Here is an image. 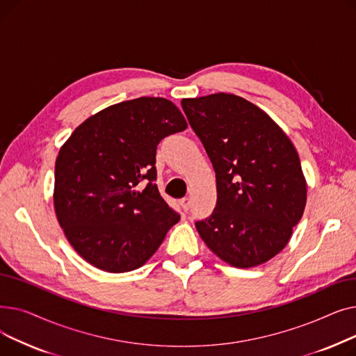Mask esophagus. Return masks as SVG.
I'll use <instances>...</instances> for the list:
<instances>
[{"mask_svg":"<svg viewBox=\"0 0 356 356\" xmlns=\"http://www.w3.org/2000/svg\"><path fill=\"white\" fill-rule=\"evenodd\" d=\"M180 207H181V209H183L184 212H188L189 208H191V199H189V197L181 199V200H180Z\"/></svg>","mask_w":356,"mask_h":356,"instance_id":"1","label":"esophagus"}]
</instances>
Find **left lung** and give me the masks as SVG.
I'll return each instance as SVG.
<instances>
[{
	"label": "left lung",
	"instance_id": "8db88e82",
	"mask_svg": "<svg viewBox=\"0 0 356 356\" xmlns=\"http://www.w3.org/2000/svg\"><path fill=\"white\" fill-rule=\"evenodd\" d=\"M216 173V207L196 222L208 248L236 268L267 263L302 219L307 184L284 131L232 93L181 99Z\"/></svg>",
	"mask_w": 356,
	"mask_h": 356
}]
</instances>
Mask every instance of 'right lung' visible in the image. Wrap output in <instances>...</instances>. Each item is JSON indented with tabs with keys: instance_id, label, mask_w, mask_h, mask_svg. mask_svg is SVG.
Masks as SVG:
<instances>
[{
	"instance_id": "add662e5",
	"label": "right lung",
	"mask_w": 356,
	"mask_h": 356,
	"mask_svg": "<svg viewBox=\"0 0 356 356\" xmlns=\"http://www.w3.org/2000/svg\"><path fill=\"white\" fill-rule=\"evenodd\" d=\"M188 128L168 99L143 97L89 117L62 145L54 165V212L85 261L108 273L152 258L180 216L156 184V149Z\"/></svg>"
}]
</instances>
